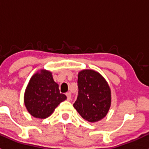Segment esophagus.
Returning a JSON list of instances; mask_svg holds the SVG:
<instances>
[{"label": "esophagus", "instance_id": "esophagus-1", "mask_svg": "<svg viewBox=\"0 0 149 149\" xmlns=\"http://www.w3.org/2000/svg\"><path fill=\"white\" fill-rule=\"evenodd\" d=\"M66 96H67V100H68V101H70L71 99H72V95H71V93L70 92H68V93H66Z\"/></svg>", "mask_w": 149, "mask_h": 149}]
</instances>
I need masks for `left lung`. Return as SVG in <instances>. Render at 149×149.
Segmentation results:
<instances>
[{"instance_id":"8db88e82","label":"left lung","mask_w":149,"mask_h":149,"mask_svg":"<svg viewBox=\"0 0 149 149\" xmlns=\"http://www.w3.org/2000/svg\"><path fill=\"white\" fill-rule=\"evenodd\" d=\"M78 95L74 107L83 119L95 122L106 116L111 104L108 84L98 72L83 70L77 79Z\"/></svg>"}]
</instances>
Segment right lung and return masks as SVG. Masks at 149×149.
I'll use <instances>...</instances> for the list:
<instances>
[{
  "mask_svg": "<svg viewBox=\"0 0 149 149\" xmlns=\"http://www.w3.org/2000/svg\"><path fill=\"white\" fill-rule=\"evenodd\" d=\"M66 96L60 93L51 72L42 70L32 76L24 93V104L33 116L45 119Z\"/></svg>",
  "mask_w": 149,
  "mask_h": 149,
  "instance_id": "1",
  "label": "right lung"
}]
</instances>
